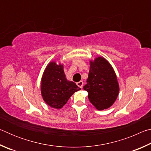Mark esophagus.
Returning a JSON list of instances; mask_svg holds the SVG:
<instances>
[{
  "instance_id": "1",
  "label": "esophagus",
  "mask_w": 151,
  "mask_h": 151,
  "mask_svg": "<svg viewBox=\"0 0 151 151\" xmlns=\"http://www.w3.org/2000/svg\"><path fill=\"white\" fill-rule=\"evenodd\" d=\"M76 85H77V86H79V87L82 88H83V82L82 81H79V82H78L77 83H76Z\"/></svg>"
}]
</instances>
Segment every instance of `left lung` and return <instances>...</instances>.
Wrapping results in <instances>:
<instances>
[{"mask_svg":"<svg viewBox=\"0 0 151 151\" xmlns=\"http://www.w3.org/2000/svg\"><path fill=\"white\" fill-rule=\"evenodd\" d=\"M84 90L91 103L99 111L111 106L118 96L119 86L116 74L108 61L101 57L90 61V70Z\"/></svg>","mask_w":151,"mask_h":151,"instance_id":"left-lung-1","label":"left lung"}]
</instances>
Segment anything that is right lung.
Returning a JSON list of instances; mask_svg holds the SVG:
<instances>
[{
  "mask_svg": "<svg viewBox=\"0 0 151 151\" xmlns=\"http://www.w3.org/2000/svg\"><path fill=\"white\" fill-rule=\"evenodd\" d=\"M80 90L74 82L66 80L63 65L55 62L48 64L41 80L42 96L48 105L61 109L75 92Z\"/></svg>",
  "mask_w": 151,
  "mask_h": 151,
  "instance_id": "obj_1",
  "label": "right lung"
}]
</instances>
